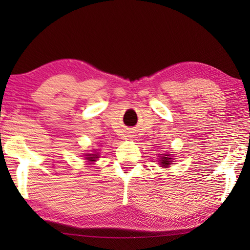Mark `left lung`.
Instances as JSON below:
<instances>
[{"label":"left lung","instance_id":"8db88e82","mask_svg":"<svg viewBox=\"0 0 250 250\" xmlns=\"http://www.w3.org/2000/svg\"><path fill=\"white\" fill-rule=\"evenodd\" d=\"M163 156L162 158H161V166H162L163 167H168V164H170L172 161H171V158H170V155H166V154H162Z\"/></svg>","mask_w":250,"mask_h":250}]
</instances>
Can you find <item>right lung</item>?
Wrapping results in <instances>:
<instances>
[{"label": "right lung", "mask_w": 250, "mask_h": 250, "mask_svg": "<svg viewBox=\"0 0 250 250\" xmlns=\"http://www.w3.org/2000/svg\"><path fill=\"white\" fill-rule=\"evenodd\" d=\"M98 158V153H94V154H88V158H87V160H89V161H96V159Z\"/></svg>", "instance_id": "right-lung-1"}]
</instances>
